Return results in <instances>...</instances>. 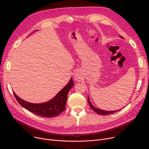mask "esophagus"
Instances as JSON below:
<instances>
[{"mask_svg": "<svg viewBox=\"0 0 149 149\" xmlns=\"http://www.w3.org/2000/svg\"><path fill=\"white\" fill-rule=\"evenodd\" d=\"M74 79L77 81H80L82 79V74L79 70H77L74 74Z\"/></svg>", "mask_w": 149, "mask_h": 149, "instance_id": "obj_1", "label": "esophagus"}]
</instances>
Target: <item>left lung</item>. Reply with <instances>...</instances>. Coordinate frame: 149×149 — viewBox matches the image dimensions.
<instances>
[{
	"label": "left lung",
	"instance_id": "obj_1",
	"mask_svg": "<svg viewBox=\"0 0 149 149\" xmlns=\"http://www.w3.org/2000/svg\"><path fill=\"white\" fill-rule=\"evenodd\" d=\"M121 38H124L123 37L121 36H120ZM88 103H89V104L90 106V107H91V109H92L93 111H94L96 113L100 114V115H109V114H111V113H113L117 111H118L119 110H116V111H104V110H102V109H98V108H97L95 107V106H93L92 105V104L91 103V102L90 101V100H89V98L88 97Z\"/></svg>",
	"mask_w": 149,
	"mask_h": 149
}]
</instances>
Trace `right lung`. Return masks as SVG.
I'll list each match as a JSON object with an SVG mask.
<instances>
[{
  "label": "right lung",
  "mask_w": 149,
  "mask_h": 149,
  "mask_svg": "<svg viewBox=\"0 0 149 149\" xmlns=\"http://www.w3.org/2000/svg\"><path fill=\"white\" fill-rule=\"evenodd\" d=\"M74 84L73 79L71 78L66 86L53 98L47 102L39 104L31 103L25 101L19 97L14 92L13 93L18 103L28 111L41 116L52 118L55 116H57L65 111L68 94L69 90L73 87Z\"/></svg>",
  "instance_id": "add662e5"
}]
</instances>
